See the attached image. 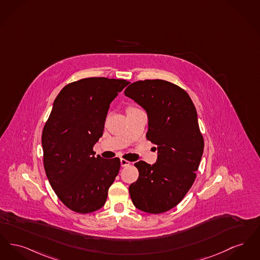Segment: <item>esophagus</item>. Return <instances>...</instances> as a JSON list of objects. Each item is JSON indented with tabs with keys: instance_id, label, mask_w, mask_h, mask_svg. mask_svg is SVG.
<instances>
[{
	"instance_id": "34e87169",
	"label": "esophagus",
	"mask_w": 260,
	"mask_h": 260,
	"mask_svg": "<svg viewBox=\"0 0 260 260\" xmlns=\"http://www.w3.org/2000/svg\"><path fill=\"white\" fill-rule=\"evenodd\" d=\"M129 164H131L129 161H127V160H125V159H123V158L121 159V166H122V167H126V166H128Z\"/></svg>"
}]
</instances>
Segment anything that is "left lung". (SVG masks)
<instances>
[{
    "label": "left lung",
    "instance_id": "left-lung-1",
    "mask_svg": "<svg viewBox=\"0 0 260 260\" xmlns=\"http://www.w3.org/2000/svg\"><path fill=\"white\" fill-rule=\"evenodd\" d=\"M124 94L146 110V138L158 150L152 166L135 164L139 176L129 185L131 199L141 211L166 212L183 200L197 178L204 148L197 110L187 92L162 79L138 80Z\"/></svg>",
    "mask_w": 260,
    "mask_h": 260
}]
</instances>
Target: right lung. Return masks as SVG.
<instances>
[{
    "instance_id": "1",
    "label": "right lung",
    "mask_w": 260,
    "mask_h": 260,
    "mask_svg": "<svg viewBox=\"0 0 260 260\" xmlns=\"http://www.w3.org/2000/svg\"><path fill=\"white\" fill-rule=\"evenodd\" d=\"M129 82L87 77L67 84L54 101L42 132L43 164L52 188L77 213L100 209L118 176L119 158L94 156L110 103Z\"/></svg>"
}]
</instances>
